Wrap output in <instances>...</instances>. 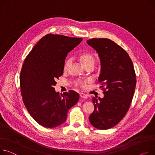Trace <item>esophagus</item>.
Wrapping results in <instances>:
<instances>
[{
  "mask_svg": "<svg viewBox=\"0 0 155 155\" xmlns=\"http://www.w3.org/2000/svg\"><path fill=\"white\" fill-rule=\"evenodd\" d=\"M80 97L83 98H87V95L85 94H83V93H80Z\"/></svg>",
  "mask_w": 155,
  "mask_h": 155,
  "instance_id": "34e87169",
  "label": "esophagus"
}]
</instances>
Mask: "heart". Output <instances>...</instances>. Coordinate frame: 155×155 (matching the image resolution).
<instances>
[{
  "label": "heart",
  "instance_id": "b5f03b06",
  "mask_svg": "<svg viewBox=\"0 0 155 155\" xmlns=\"http://www.w3.org/2000/svg\"><path fill=\"white\" fill-rule=\"evenodd\" d=\"M79 59L80 60V61H81L82 64H84V65L85 67L86 68L88 67L94 68L96 62V58L94 57V55L90 53H83L80 54L79 55ZM71 62V59L70 58H67L65 60L64 64V71H66L68 68ZM74 84L76 86H78L80 87H84L85 84V81L81 80H76L74 81Z\"/></svg>",
  "mask_w": 155,
  "mask_h": 155
}]
</instances>
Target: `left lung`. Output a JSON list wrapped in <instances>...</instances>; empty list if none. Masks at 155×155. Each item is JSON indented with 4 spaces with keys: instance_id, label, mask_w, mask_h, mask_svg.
I'll use <instances>...</instances> for the list:
<instances>
[{
    "instance_id": "left-lung-1",
    "label": "left lung",
    "mask_w": 155,
    "mask_h": 155,
    "mask_svg": "<svg viewBox=\"0 0 155 155\" xmlns=\"http://www.w3.org/2000/svg\"><path fill=\"white\" fill-rule=\"evenodd\" d=\"M87 44L98 54L104 98L94 97V111L89 117L92 126L107 130L117 125L129 110L136 87V74L127 51L108 38H91Z\"/></svg>"
}]
</instances>
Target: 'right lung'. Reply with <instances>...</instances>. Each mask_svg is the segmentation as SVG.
<instances>
[{
    "instance_id": "obj_1",
    "label": "right lung",
    "mask_w": 155,
    "mask_h": 155,
    "mask_svg": "<svg viewBox=\"0 0 155 155\" xmlns=\"http://www.w3.org/2000/svg\"><path fill=\"white\" fill-rule=\"evenodd\" d=\"M81 38L47 34L41 38L24 60L20 75L22 100L29 114L46 128H54L66 121L69 109L79 100L74 90L56 92L54 87L63 75L68 52Z\"/></svg>"
}]
</instances>
